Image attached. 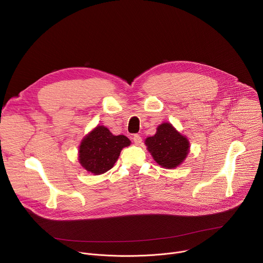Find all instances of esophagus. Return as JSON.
Segmentation results:
<instances>
[{"label": "esophagus", "instance_id": "esophagus-1", "mask_svg": "<svg viewBox=\"0 0 263 263\" xmlns=\"http://www.w3.org/2000/svg\"><path fill=\"white\" fill-rule=\"evenodd\" d=\"M133 141H134V143L136 144V145H139L140 143H141V141H142V139H141V136L140 135H138V134H135V135H133Z\"/></svg>", "mask_w": 263, "mask_h": 263}]
</instances>
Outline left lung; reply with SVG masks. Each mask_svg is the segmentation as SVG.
<instances>
[{"label":"left lung","mask_w":263,"mask_h":263,"mask_svg":"<svg viewBox=\"0 0 263 263\" xmlns=\"http://www.w3.org/2000/svg\"><path fill=\"white\" fill-rule=\"evenodd\" d=\"M144 143L153 159L168 170L181 165L191 148L187 137L178 132L171 123L159 125L155 135L147 137Z\"/></svg>","instance_id":"1"}]
</instances>
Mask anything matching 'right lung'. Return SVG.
<instances>
[{"mask_svg": "<svg viewBox=\"0 0 263 263\" xmlns=\"http://www.w3.org/2000/svg\"><path fill=\"white\" fill-rule=\"evenodd\" d=\"M125 135H114L105 126H97L82 139L79 145V162L93 175H101L114 167L121 151L130 145Z\"/></svg>", "mask_w": 263, "mask_h": 263, "instance_id": "obj_1", "label": "right lung"}]
</instances>
